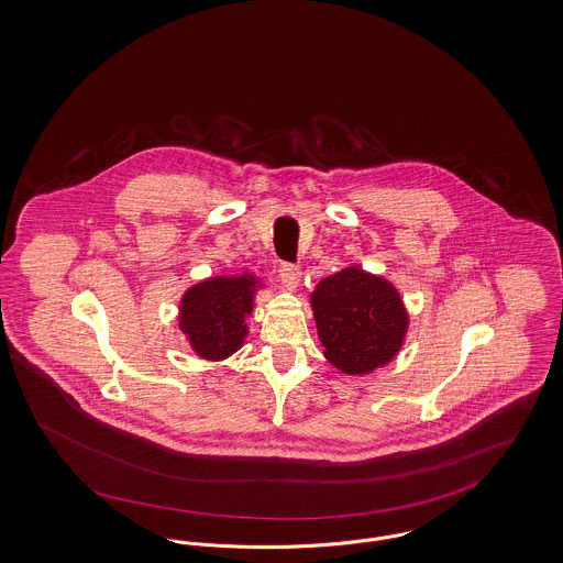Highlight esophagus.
Returning a JSON list of instances; mask_svg holds the SVG:
<instances>
[{
  "label": "esophagus",
  "instance_id": "esophagus-1",
  "mask_svg": "<svg viewBox=\"0 0 563 563\" xmlns=\"http://www.w3.org/2000/svg\"><path fill=\"white\" fill-rule=\"evenodd\" d=\"M278 272H280V280H283V285H285V289H289V291H296V289H298V285H300V278H302L300 269H298L296 265L283 263Z\"/></svg>",
  "mask_w": 563,
  "mask_h": 563
}]
</instances>
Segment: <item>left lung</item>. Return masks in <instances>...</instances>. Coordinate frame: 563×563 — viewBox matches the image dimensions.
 I'll return each instance as SVG.
<instances>
[{"instance_id": "obj_1", "label": "left lung", "mask_w": 563, "mask_h": 563, "mask_svg": "<svg viewBox=\"0 0 563 563\" xmlns=\"http://www.w3.org/2000/svg\"><path fill=\"white\" fill-rule=\"evenodd\" d=\"M311 307L323 356L343 374H372L404 345L408 311L399 291L358 265L323 278Z\"/></svg>"}]
</instances>
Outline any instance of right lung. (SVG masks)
<instances>
[{
    "instance_id": "add662e5",
    "label": "right lung",
    "mask_w": 563,
    "mask_h": 563,
    "mask_svg": "<svg viewBox=\"0 0 563 563\" xmlns=\"http://www.w3.org/2000/svg\"><path fill=\"white\" fill-rule=\"evenodd\" d=\"M256 289L258 280L242 274L211 276L184 294L179 328L200 358L222 361L244 345Z\"/></svg>"
}]
</instances>
